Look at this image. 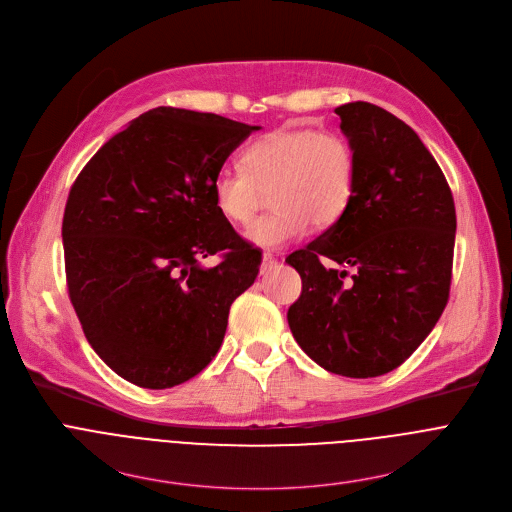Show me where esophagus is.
<instances>
[{"instance_id":"obj_1","label":"esophagus","mask_w":512,"mask_h":512,"mask_svg":"<svg viewBox=\"0 0 512 512\" xmlns=\"http://www.w3.org/2000/svg\"><path fill=\"white\" fill-rule=\"evenodd\" d=\"M277 267V259L271 253H263V263H261V273H269Z\"/></svg>"}]
</instances>
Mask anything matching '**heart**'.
I'll use <instances>...</instances> for the list:
<instances>
[{"label":"heart","mask_w":512,"mask_h":512,"mask_svg":"<svg viewBox=\"0 0 512 512\" xmlns=\"http://www.w3.org/2000/svg\"><path fill=\"white\" fill-rule=\"evenodd\" d=\"M243 170L216 172L210 194L214 208L233 225H249L271 190L275 212L255 221L245 237L263 249L302 239L310 223L326 229L352 204L358 158L336 131L308 127L277 129L253 141L241 156Z\"/></svg>","instance_id":"heart-1"}]
</instances>
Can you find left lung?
Here are the masks:
<instances>
[{
  "mask_svg": "<svg viewBox=\"0 0 512 512\" xmlns=\"http://www.w3.org/2000/svg\"><path fill=\"white\" fill-rule=\"evenodd\" d=\"M334 113L358 158L356 194L338 223L285 259L302 277L287 322L322 369L369 379L397 369L440 320L456 206L444 172L407 123L364 101Z\"/></svg>",
  "mask_w": 512,
  "mask_h": 512,
  "instance_id": "obj_1",
  "label": "left lung"
}]
</instances>
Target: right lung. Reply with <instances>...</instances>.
Returning a JSON list of instances; mask_svg holds the SVG:
<instances>
[{
    "label": "right lung",
    "instance_id": "1",
    "mask_svg": "<svg viewBox=\"0 0 512 512\" xmlns=\"http://www.w3.org/2000/svg\"><path fill=\"white\" fill-rule=\"evenodd\" d=\"M259 125L158 107L129 121L70 188L68 298L111 371L143 389L196 377L223 344L261 253L218 214L210 186ZM222 253L210 270L199 265Z\"/></svg>",
    "mask_w": 512,
    "mask_h": 512
}]
</instances>
